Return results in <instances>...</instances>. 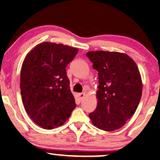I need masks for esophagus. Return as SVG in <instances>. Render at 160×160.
Masks as SVG:
<instances>
[{
    "label": "esophagus",
    "instance_id": "34e87169",
    "mask_svg": "<svg viewBox=\"0 0 160 160\" xmlns=\"http://www.w3.org/2000/svg\"><path fill=\"white\" fill-rule=\"evenodd\" d=\"M85 93H80V94H79V97H80V100H82V98L85 97Z\"/></svg>",
    "mask_w": 160,
    "mask_h": 160
}]
</instances>
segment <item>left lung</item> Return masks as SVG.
I'll list each match as a JSON object with an SVG mask.
<instances>
[{
	"label": "left lung",
	"instance_id": "8db88e82",
	"mask_svg": "<svg viewBox=\"0 0 160 160\" xmlns=\"http://www.w3.org/2000/svg\"><path fill=\"white\" fill-rule=\"evenodd\" d=\"M98 71V103L89 117L94 125L112 132L121 128L134 114L142 95V81L132 58L117 52L86 54Z\"/></svg>",
	"mask_w": 160,
	"mask_h": 160
}]
</instances>
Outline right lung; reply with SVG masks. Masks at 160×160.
<instances>
[{
	"mask_svg": "<svg viewBox=\"0 0 160 160\" xmlns=\"http://www.w3.org/2000/svg\"><path fill=\"white\" fill-rule=\"evenodd\" d=\"M78 50L45 42L36 46L23 62L20 89L31 120L45 129L62 125L76 107L66 67Z\"/></svg>",
	"mask_w": 160,
	"mask_h": 160,
	"instance_id": "obj_1",
	"label": "right lung"
}]
</instances>
